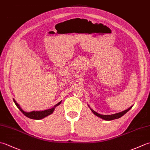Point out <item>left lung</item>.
Segmentation results:
<instances>
[{
    "label": "left lung",
    "instance_id": "8db88e82",
    "mask_svg": "<svg viewBox=\"0 0 150 150\" xmlns=\"http://www.w3.org/2000/svg\"><path fill=\"white\" fill-rule=\"evenodd\" d=\"M88 107L90 108V106H88ZM132 108V106L129 108L128 109H127L126 110H124V111H122V112L115 113V114H112V115H101V114L98 113L97 112H96V111H95L93 110H92L91 108H90V110L92 111V113H93L95 115H96L97 117L100 118V119H103V120H114V119H119V118H120L121 117L123 116L124 114L128 112V111L130 109H131Z\"/></svg>",
    "mask_w": 150,
    "mask_h": 150
}]
</instances>
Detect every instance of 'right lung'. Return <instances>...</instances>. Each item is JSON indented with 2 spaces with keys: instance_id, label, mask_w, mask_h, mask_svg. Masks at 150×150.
I'll return each mask as SVG.
<instances>
[{
  "instance_id": "obj_1",
  "label": "right lung",
  "mask_w": 150,
  "mask_h": 150,
  "mask_svg": "<svg viewBox=\"0 0 150 150\" xmlns=\"http://www.w3.org/2000/svg\"><path fill=\"white\" fill-rule=\"evenodd\" d=\"M14 103L15 104L16 106L18 108L19 110H20L21 112L23 113L25 116H26L27 117L30 118V119H35V120H40L44 119L46 117L50 115L52 113H53L54 110H55V108L57 106H58L59 105H60L62 103V100L60 101L58 104H55L53 108H51V109H48L46 110H44V111H30V112H26V111H24L22 110V108L21 107L20 105H19L15 99H13Z\"/></svg>"
}]
</instances>
